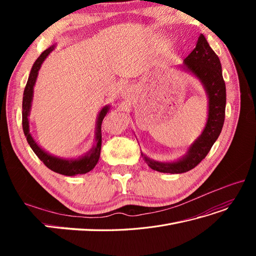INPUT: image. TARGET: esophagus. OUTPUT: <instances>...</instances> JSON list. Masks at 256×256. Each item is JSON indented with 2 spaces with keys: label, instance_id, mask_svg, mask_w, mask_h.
<instances>
[{
  "label": "esophagus",
  "instance_id": "34e87169",
  "mask_svg": "<svg viewBox=\"0 0 256 256\" xmlns=\"http://www.w3.org/2000/svg\"><path fill=\"white\" fill-rule=\"evenodd\" d=\"M128 90V86H126V85H125V86H124V90Z\"/></svg>",
  "mask_w": 256,
  "mask_h": 256
}]
</instances>
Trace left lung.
<instances>
[{
  "instance_id": "1",
  "label": "left lung",
  "mask_w": 256,
  "mask_h": 256,
  "mask_svg": "<svg viewBox=\"0 0 256 256\" xmlns=\"http://www.w3.org/2000/svg\"><path fill=\"white\" fill-rule=\"evenodd\" d=\"M184 70L194 74L204 85L208 96V118L206 126L196 142L191 144L187 154L175 162H158L144 156L148 166L162 173L180 174L196 168L210 150L220 136L226 118V90L218 56L208 44L203 34L198 36L196 48L184 58Z\"/></svg>"
}]
</instances>
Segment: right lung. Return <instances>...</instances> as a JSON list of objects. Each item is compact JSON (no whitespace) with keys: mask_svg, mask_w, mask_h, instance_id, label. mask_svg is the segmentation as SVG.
Listing matches in <instances>:
<instances>
[{"mask_svg":"<svg viewBox=\"0 0 256 256\" xmlns=\"http://www.w3.org/2000/svg\"><path fill=\"white\" fill-rule=\"evenodd\" d=\"M54 49V44L51 46L50 48L47 50H44L40 56L38 58L35 63L32 67V70L30 72L28 79L26 85L24 92H23V102H22V128H23V132H24V136H26V141L30 144V148L33 150V152L36 154V156L40 158L44 164L47 166L48 168L52 170L53 172L62 174V175H66V176H74L76 174H85L90 171H92V168H95L97 164V162L100 157V150H102V124L104 118V116L106 115L108 111H109L110 106H106L102 108V110L99 112L98 118L96 122V145L92 147V148L85 154V156H82L81 158L78 159H60L58 157H54L52 154L46 152L42 147L38 145L35 141L33 136L30 134V126H28V115H30V106H32V99H33V90H34V85L37 79L38 76V70L40 69L42 64L44 63V60H46L50 52L53 51Z\"/></svg>","mask_w":256,"mask_h":256,"instance_id":"right-lung-1","label":"right lung"}]
</instances>
